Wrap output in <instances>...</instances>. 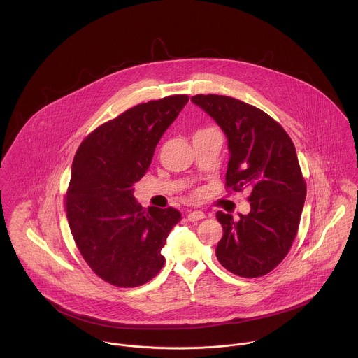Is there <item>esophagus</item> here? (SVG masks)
<instances>
[{"mask_svg": "<svg viewBox=\"0 0 358 358\" xmlns=\"http://www.w3.org/2000/svg\"><path fill=\"white\" fill-rule=\"evenodd\" d=\"M187 217H188L189 222H198V220L205 219L206 216H205V213H203L202 210H191V212L187 215Z\"/></svg>", "mask_w": 358, "mask_h": 358, "instance_id": "34e87169", "label": "esophagus"}]
</instances>
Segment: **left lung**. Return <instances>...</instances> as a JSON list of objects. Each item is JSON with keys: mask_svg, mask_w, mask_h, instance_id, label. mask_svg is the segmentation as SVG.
Here are the masks:
<instances>
[{"mask_svg": "<svg viewBox=\"0 0 358 358\" xmlns=\"http://www.w3.org/2000/svg\"><path fill=\"white\" fill-rule=\"evenodd\" d=\"M191 100L227 136L226 188L250 191L248 215L234 220L229 213H216L223 227L216 257L237 276H265L289 254L307 195L294 143L278 121L255 106L220 94Z\"/></svg>", "mask_w": 358, "mask_h": 358, "instance_id": "1", "label": "left lung"}]
</instances>
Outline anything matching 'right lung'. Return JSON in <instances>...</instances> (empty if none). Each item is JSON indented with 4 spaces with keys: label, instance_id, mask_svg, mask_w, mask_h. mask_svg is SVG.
<instances>
[{
    "label": "right lung",
    "instance_id": "add662e5",
    "mask_svg": "<svg viewBox=\"0 0 358 358\" xmlns=\"http://www.w3.org/2000/svg\"><path fill=\"white\" fill-rule=\"evenodd\" d=\"M188 100L174 94L128 108L90 132L75 153L65 195L68 224L86 264L113 286H142L164 265L162 248L181 213L143 209L132 185Z\"/></svg>",
    "mask_w": 358,
    "mask_h": 358
}]
</instances>
